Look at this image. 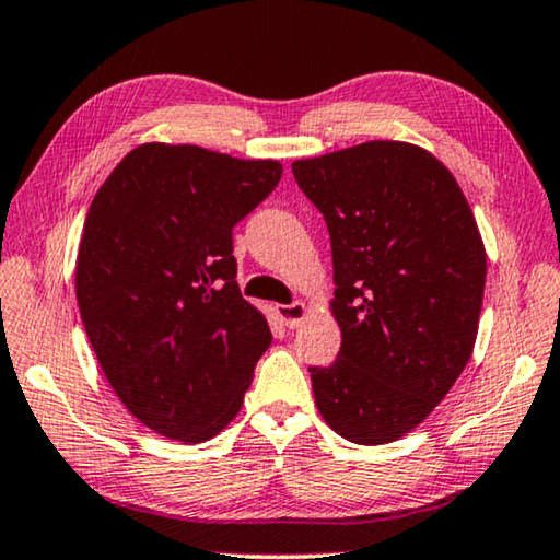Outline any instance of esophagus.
I'll use <instances>...</instances> for the list:
<instances>
[{"mask_svg":"<svg viewBox=\"0 0 560 560\" xmlns=\"http://www.w3.org/2000/svg\"><path fill=\"white\" fill-rule=\"evenodd\" d=\"M307 305L305 303H293V305H278V318L285 323L288 328H298L300 323L305 320Z\"/></svg>","mask_w":560,"mask_h":560,"instance_id":"1","label":"esophagus"}]
</instances>
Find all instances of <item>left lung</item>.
Segmentation results:
<instances>
[{
	"label": "left lung",
	"mask_w": 560,
	"mask_h": 560,
	"mask_svg": "<svg viewBox=\"0 0 560 560\" xmlns=\"http://www.w3.org/2000/svg\"><path fill=\"white\" fill-rule=\"evenodd\" d=\"M328 224L340 351L311 366L315 407L353 444H386L440 404L472 355L488 257L450 168L404 141L303 159Z\"/></svg>",
	"instance_id": "obj_1"
}]
</instances>
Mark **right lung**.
<instances>
[{
    "instance_id": "obj_1",
    "label": "right lung",
    "mask_w": 560,
    "mask_h": 560,
    "mask_svg": "<svg viewBox=\"0 0 560 560\" xmlns=\"http://www.w3.org/2000/svg\"><path fill=\"white\" fill-rule=\"evenodd\" d=\"M280 176L270 159L143 143L88 209L80 318L113 392L161 436L199 444L220 434L272 343L234 280L232 230Z\"/></svg>"
}]
</instances>
